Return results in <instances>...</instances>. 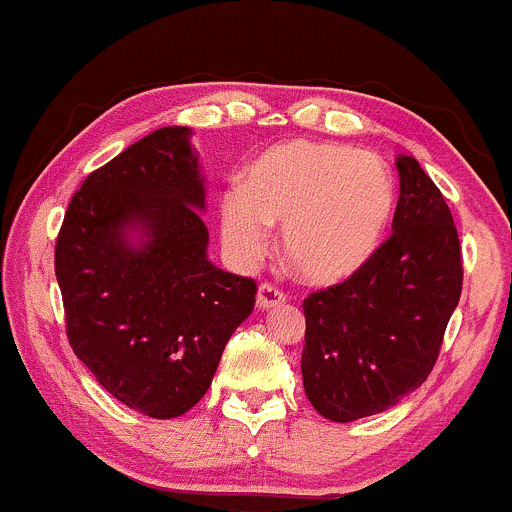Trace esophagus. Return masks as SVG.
<instances>
[{
	"label": "esophagus",
	"instance_id": "obj_1",
	"mask_svg": "<svg viewBox=\"0 0 512 512\" xmlns=\"http://www.w3.org/2000/svg\"><path fill=\"white\" fill-rule=\"evenodd\" d=\"M282 301H284L282 289L274 287L272 282L260 284V289H257V306H260V309H272V306L282 304Z\"/></svg>",
	"mask_w": 512,
	"mask_h": 512
}]
</instances>
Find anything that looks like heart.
<instances>
[{"instance_id": "1", "label": "heart", "mask_w": 512, "mask_h": 512, "mask_svg": "<svg viewBox=\"0 0 512 512\" xmlns=\"http://www.w3.org/2000/svg\"><path fill=\"white\" fill-rule=\"evenodd\" d=\"M385 161L333 142L277 144L220 201V235L238 265H255L270 228H282L289 265L306 282L333 287L365 270L395 213Z\"/></svg>"}]
</instances>
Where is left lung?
Returning <instances> with one entry per match:
<instances>
[{"label": "left lung", "mask_w": 512, "mask_h": 512, "mask_svg": "<svg viewBox=\"0 0 512 512\" xmlns=\"http://www.w3.org/2000/svg\"><path fill=\"white\" fill-rule=\"evenodd\" d=\"M392 235L353 279L304 299L301 378L314 410L353 422L395 407L437 363L464 284L444 196L414 157H397Z\"/></svg>", "instance_id": "left-lung-1"}]
</instances>
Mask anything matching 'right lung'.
Listing matches in <instances>:
<instances>
[{
  "label": "right lung",
  "mask_w": 512,
  "mask_h": 512,
  "mask_svg": "<svg viewBox=\"0 0 512 512\" xmlns=\"http://www.w3.org/2000/svg\"><path fill=\"white\" fill-rule=\"evenodd\" d=\"M188 137V127H161L88 174L53 260L73 353L112 397L154 419L181 417L206 395L257 294L255 279L208 260L206 188Z\"/></svg>",
  "instance_id": "add662e5"
}]
</instances>
